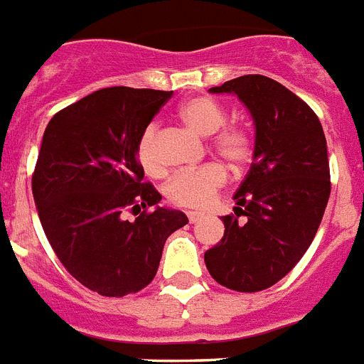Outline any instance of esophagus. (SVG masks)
<instances>
[{"mask_svg": "<svg viewBox=\"0 0 364 364\" xmlns=\"http://www.w3.org/2000/svg\"><path fill=\"white\" fill-rule=\"evenodd\" d=\"M200 218H203L200 212H188V220H190V223H197Z\"/></svg>", "mask_w": 364, "mask_h": 364, "instance_id": "34e87169", "label": "esophagus"}]
</instances>
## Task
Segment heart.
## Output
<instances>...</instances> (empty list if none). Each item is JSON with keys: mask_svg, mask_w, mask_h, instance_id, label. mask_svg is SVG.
<instances>
[{"mask_svg": "<svg viewBox=\"0 0 364 364\" xmlns=\"http://www.w3.org/2000/svg\"><path fill=\"white\" fill-rule=\"evenodd\" d=\"M178 120L186 129L199 136H212V152L220 156L231 168L242 171L254 158V135L240 126H225V110L210 97H193L178 109ZM136 159L142 171L150 176H161L165 167L156 148V127L144 129L136 142ZM228 180V173L222 165L206 164L190 171L174 174L165 186V197L173 206L188 210H203L210 205L218 191Z\"/></svg>", "mask_w": 364, "mask_h": 364, "instance_id": "heart-1", "label": "heart"}]
</instances>
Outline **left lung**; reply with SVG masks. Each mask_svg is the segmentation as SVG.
Instances as JSON below:
<instances>
[{"label": "left lung", "instance_id": "8db88e82", "mask_svg": "<svg viewBox=\"0 0 364 364\" xmlns=\"http://www.w3.org/2000/svg\"><path fill=\"white\" fill-rule=\"evenodd\" d=\"M235 94L255 124L254 161L235 193V214L205 254L218 284L254 293L280 282L318 232L331 196L323 127L301 97L263 75H244L210 88ZM245 216V222L238 220Z\"/></svg>", "mask_w": 364, "mask_h": 364}]
</instances>
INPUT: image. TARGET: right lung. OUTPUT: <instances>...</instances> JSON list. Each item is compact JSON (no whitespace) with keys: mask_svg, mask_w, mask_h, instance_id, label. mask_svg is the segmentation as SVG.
Returning a JSON list of instances; mask_svg holds the SVG:
<instances>
[{"mask_svg":"<svg viewBox=\"0 0 364 364\" xmlns=\"http://www.w3.org/2000/svg\"><path fill=\"white\" fill-rule=\"evenodd\" d=\"M171 95L97 90L56 112L43 135L31 178L41 225L67 272L103 297L146 287L167 237L188 223L184 212L158 206L136 159V142ZM124 210L141 214L127 223Z\"/></svg>","mask_w":364,"mask_h":364,"instance_id":"right-lung-1","label":"right lung"}]
</instances>
